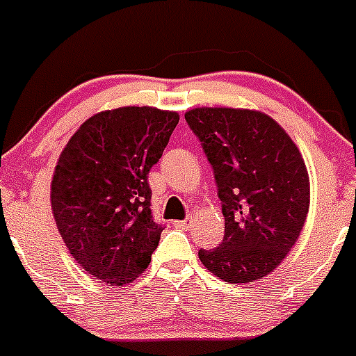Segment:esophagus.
I'll use <instances>...</instances> for the list:
<instances>
[{"label":"esophagus","instance_id":"obj_1","mask_svg":"<svg viewBox=\"0 0 356 356\" xmlns=\"http://www.w3.org/2000/svg\"><path fill=\"white\" fill-rule=\"evenodd\" d=\"M176 226L181 227V229H188V227L192 226V218H185V220H178V222H176Z\"/></svg>","mask_w":356,"mask_h":356}]
</instances>
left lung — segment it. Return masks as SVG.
I'll return each instance as SVG.
<instances>
[{"mask_svg": "<svg viewBox=\"0 0 356 356\" xmlns=\"http://www.w3.org/2000/svg\"><path fill=\"white\" fill-rule=\"evenodd\" d=\"M213 168L224 240L200 259L226 282L268 275L298 240L309 211V175L284 129L259 111L197 107L185 113Z\"/></svg>", "mask_w": 356, "mask_h": 356, "instance_id": "obj_1", "label": "left lung"}]
</instances>
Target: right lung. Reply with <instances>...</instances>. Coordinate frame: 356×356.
<instances>
[{"label": "right lung", "instance_id": "1", "mask_svg": "<svg viewBox=\"0 0 356 356\" xmlns=\"http://www.w3.org/2000/svg\"><path fill=\"white\" fill-rule=\"evenodd\" d=\"M178 120L146 106L102 111L61 152L51 184L58 231L77 263L107 284L136 280L159 245L164 227L153 220L148 172Z\"/></svg>", "mask_w": 356, "mask_h": 356}]
</instances>
